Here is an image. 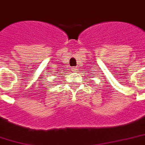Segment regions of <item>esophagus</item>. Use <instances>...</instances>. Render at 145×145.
I'll return each mask as SVG.
<instances>
[{"mask_svg": "<svg viewBox=\"0 0 145 145\" xmlns=\"http://www.w3.org/2000/svg\"><path fill=\"white\" fill-rule=\"evenodd\" d=\"M73 71H74V72H76V71H77V68H73Z\"/></svg>", "mask_w": 145, "mask_h": 145, "instance_id": "1", "label": "esophagus"}]
</instances>
